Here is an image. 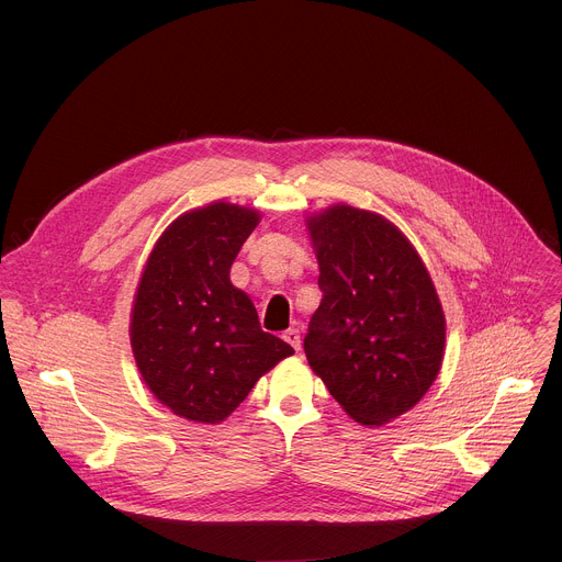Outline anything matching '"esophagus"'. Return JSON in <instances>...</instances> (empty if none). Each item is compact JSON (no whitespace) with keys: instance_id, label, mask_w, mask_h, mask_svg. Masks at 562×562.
<instances>
[{"instance_id":"1","label":"esophagus","mask_w":562,"mask_h":562,"mask_svg":"<svg viewBox=\"0 0 562 562\" xmlns=\"http://www.w3.org/2000/svg\"><path fill=\"white\" fill-rule=\"evenodd\" d=\"M295 351H300V347H302V340H300V331L297 329H289V331H284V336H282Z\"/></svg>"}]
</instances>
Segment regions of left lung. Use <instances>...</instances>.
I'll return each mask as SVG.
<instances>
[{
  "label": "left lung",
  "instance_id": "left-lung-1",
  "mask_svg": "<svg viewBox=\"0 0 562 562\" xmlns=\"http://www.w3.org/2000/svg\"><path fill=\"white\" fill-rule=\"evenodd\" d=\"M317 258L304 353L356 423L382 427L420 403L445 358V311L407 235L384 215L334 204L306 217Z\"/></svg>",
  "mask_w": 562,
  "mask_h": 562
}]
</instances>
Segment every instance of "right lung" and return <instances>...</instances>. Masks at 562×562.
<instances>
[{
  "label": "right lung",
  "instance_id": "1",
  "mask_svg": "<svg viewBox=\"0 0 562 562\" xmlns=\"http://www.w3.org/2000/svg\"><path fill=\"white\" fill-rule=\"evenodd\" d=\"M260 211L224 200L176 217L144 265L131 349L150 393L176 416L217 425L293 349L260 329L251 297L231 284V265Z\"/></svg>",
  "mask_w": 562,
  "mask_h": 562
}]
</instances>
